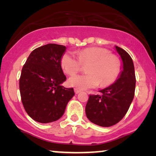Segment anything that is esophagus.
<instances>
[{"label":"esophagus","mask_w":156,"mask_h":156,"mask_svg":"<svg viewBox=\"0 0 156 156\" xmlns=\"http://www.w3.org/2000/svg\"><path fill=\"white\" fill-rule=\"evenodd\" d=\"M74 92H75V94H78V93L80 92V90L77 88H74Z\"/></svg>","instance_id":"esophagus-1"}]
</instances>
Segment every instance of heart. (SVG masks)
Returning a JSON list of instances; mask_svg holds the SVG:
<instances>
[{
  "label": "heart",
  "instance_id": "heart-1",
  "mask_svg": "<svg viewBox=\"0 0 156 156\" xmlns=\"http://www.w3.org/2000/svg\"><path fill=\"white\" fill-rule=\"evenodd\" d=\"M88 64L87 66V65ZM63 71L72 76L87 65L88 73L69 78V84L80 89L94 88L100 84L102 87L114 83L121 71V61L109 50L99 47H89L79 51L77 57L67 52L61 57Z\"/></svg>",
  "mask_w": 156,
  "mask_h": 156
}]
</instances>
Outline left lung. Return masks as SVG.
<instances>
[{"label": "left lung", "mask_w": 156, "mask_h": 156, "mask_svg": "<svg viewBox=\"0 0 156 156\" xmlns=\"http://www.w3.org/2000/svg\"><path fill=\"white\" fill-rule=\"evenodd\" d=\"M123 61V71L116 82L99 91L101 95H89L85 112L91 122L103 127L114 126L126 114L135 94L136 75L131 57L123 49L116 46Z\"/></svg>", "instance_id": "obj_1"}]
</instances>
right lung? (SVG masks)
Listing matches in <instances>:
<instances>
[{"label":"right lung","mask_w":156,"mask_h":156,"mask_svg":"<svg viewBox=\"0 0 156 156\" xmlns=\"http://www.w3.org/2000/svg\"><path fill=\"white\" fill-rule=\"evenodd\" d=\"M66 47L48 44L34 50L21 72L19 87L23 107L37 122L58 120L73 97V88L61 86L66 80L60 65Z\"/></svg>","instance_id":"right-lung-1"}]
</instances>
